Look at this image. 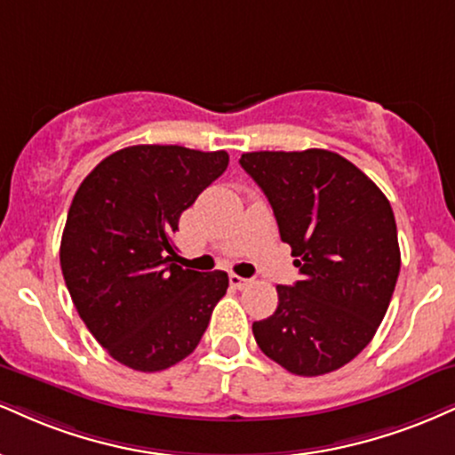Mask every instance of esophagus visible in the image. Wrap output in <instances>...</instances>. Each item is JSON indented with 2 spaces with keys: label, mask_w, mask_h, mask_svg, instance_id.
<instances>
[{
  "label": "esophagus",
  "mask_w": 455,
  "mask_h": 455,
  "mask_svg": "<svg viewBox=\"0 0 455 455\" xmlns=\"http://www.w3.org/2000/svg\"><path fill=\"white\" fill-rule=\"evenodd\" d=\"M228 282H231V286L237 288V290H242L250 283V280H245V277H242V275H235V273L228 275Z\"/></svg>",
  "instance_id": "esophagus-1"
}]
</instances>
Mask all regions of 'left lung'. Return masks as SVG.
<instances>
[{"label": "left lung", "mask_w": 455, "mask_h": 455, "mask_svg": "<svg viewBox=\"0 0 455 455\" xmlns=\"http://www.w3.org/2000/svg\"><path fill=\"white\" fill-rule=\"evenodd\" d=\"M303 280L277 286V309L254 322L256 343L294 375L341 369L369 346L398 271L396 220L369 175L337 152H245Z\"/></svg>", "instance_id": "8db88e82"}]
</instances>
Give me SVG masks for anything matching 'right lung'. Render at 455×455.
Returning <instances> with one entry per match:
<instances>
[{
	"label": "right lung",
	"mask_w": 455,
	"mask_h": 455,
	"mask_svg": "<svg viewBox=\"0 0 455 455\" xmlns=\"http://www.w3.org/2000/svg\"><path fill=\"white\" fill-rule=\"evenodd\" d=\"M227 165L224 150L129 146L76 190L59 251L65 286L91 335L120 364L156 373L199 346L228 275L175 265L172 235Z\"/></svg>",
	"instance_id": "right-lung-1"
}]
</instances>
